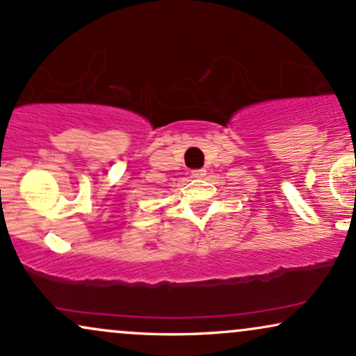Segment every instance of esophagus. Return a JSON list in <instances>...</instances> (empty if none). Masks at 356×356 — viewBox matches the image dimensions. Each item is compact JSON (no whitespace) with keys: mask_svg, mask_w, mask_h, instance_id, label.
I'll return each mask as SVG.
<instances>
[{"mask_svg":"<svg viewBox=\"0 0 356 356\" xmlns=\"http://www.w3.org/2000/svg\"><path fill=\"white\" fill-rule=\"evenodd\" d=\"M205 174H207V170H205V169H194V170H192V177H195V179L204 177Z\"/></svg>","mask_w":356,"mask_h":356,"instance_id":"esophagus-1","label":"esophagus"}]
</instances>
